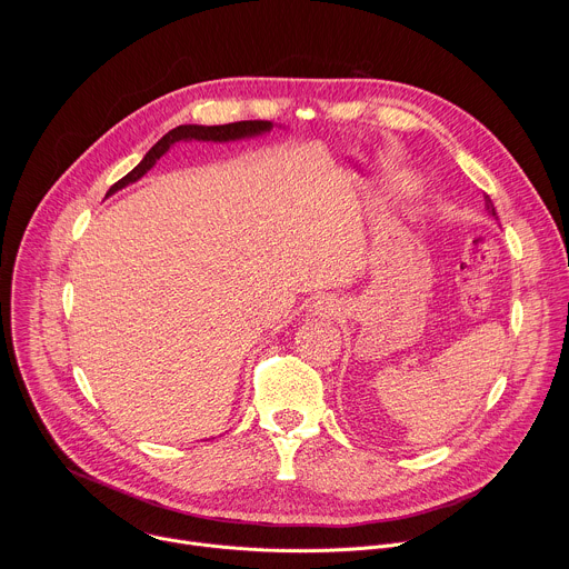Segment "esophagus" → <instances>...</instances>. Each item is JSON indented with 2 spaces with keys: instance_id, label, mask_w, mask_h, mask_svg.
Returning a JSON list of instances; mask_svg holds the SVG:
<instances>
[{
  "instance_id": "obj_1",
  "label": "esophagus",
  "mask_w": 569,
  "mask_h": 569,
  "mask_svg": "<svg viewBox=\"0 0 569 569\" xmlns=\"http://www.w3.org/2000/svg\"><path fill=\"white\" fill-rule=\"evenodd\" d=\"M312 317H321V319H329L336 317L340 312V303L336 299H319L310 306Z\"/></svg>"
}]
</instances>
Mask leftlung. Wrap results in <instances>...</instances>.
<instances>
[{"mask_svg":"<svg viewBox=\"0 0 569 569\" xmlns=\"http://www.w3.org/2000/svg\"><path fill=\"white\" fill-rule=\"evenodd\" d=\"M483 207H486V211H489V216L498 218V213H496V207H493V202H491V198H489V196H483Z\"/></svg>","mask_w":569,"mask_h":569,"instance_id":"left-lung-1","label":"left lung"}]
</instances>
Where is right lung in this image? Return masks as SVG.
Returning <instances> with one entry per match:
<instances>
[{"label":"right lung","instance_id":"right-lung-1","mask_svg":"<svg viewBox=\"0 0 569 569\" xmlns=\"http://www.w3.org/2000/svg\"><path fill=\"white\" fill-rule=\"evenodd\" d=\"M272 121H236V123H224V126H178L171 132H167L161 137L139 161V164L126 176L121 178L117 184L110 187V191L106 193V198L114 196L117 191L126 189L128 184L141 180L154 164L161 154H167L171 150V146H176L178 141H213V143H224V141H238V139H252V137H261L266 132L272 130Z\"/></svg>","mask_w":569,"mask_h":569}]
</instances>
